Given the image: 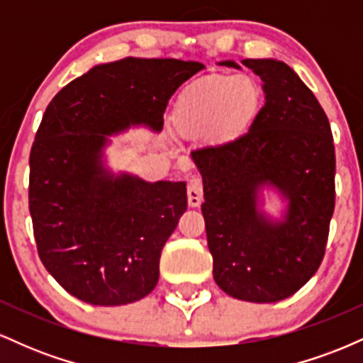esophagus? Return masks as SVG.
Masks as SVG:
<instances>
[{
	"instance_id": "34e87169",
	"label": "esophagus",
	"mask_w": 363,
	"mask_h": 363,
	"mask_svg": "<svg viewBox=\"0 0 363 363\" xmlns=\"http://www.w3.org/2000/svg\"><path fill=\"white\" fill-rule=\"evenodd\" d=\"M203 201V182L199 177H193L187 184V203L191 208H198Z\"/></svg>"
}]
</instances>
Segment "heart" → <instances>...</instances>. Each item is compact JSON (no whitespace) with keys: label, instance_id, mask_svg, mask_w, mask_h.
Masks as SVG:
<instances>
[{"label":"heart","instance_id":"b5f03b06","mask_svg":"<svg viewBox=\"0 0 363 363\" xmlns=\"http://www.w3.org/2000/svg\"><path fill=\"white\" fill-rule=\"evenodd\" d=\"M261 89L251 74H208L181 90L174 104V131L210 148L244 138L261 111Z\"/></svg>","mask_w":363,"mask_h":363}]
</instances>
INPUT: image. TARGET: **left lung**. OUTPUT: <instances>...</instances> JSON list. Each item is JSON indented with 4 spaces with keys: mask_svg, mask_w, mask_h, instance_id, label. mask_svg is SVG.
Listing matches in <instances>:
<instances>
[{
    "mask_svg": "<svg viewBox=\"0 0 363 363\" xmlns=\"http://www.w3.org/2000/svg\"><path fill=\"white\" fill-rule=\"evenodd\" d=\"M220 66L240 69L234 61ZM262 80L264 106L247 135L191 153L203 177L208 249L216 285L245 302L289 298L318 272L335 211V145L326 112L278 60H242ZM286 201L280 219L262 191Z\"/></svg>",
    "mask_w": 363,
    "mask_h": 363,
    "instance_id": "obj_1",
    "label": "left lung"
}]
</instances>
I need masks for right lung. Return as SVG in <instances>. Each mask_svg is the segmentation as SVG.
I'll list each match as a JSON object with an SVG mask.
<instances>
[{"label": "right lung", "instance_id": "add662e5", "mask_svg": "<svg viewBox=\"0 0 363 363\" xmlns=\"http://www.w3.org/2000/svg\"><path fill=\"white\" fill-rule=\"evenodd\" d=\"M201 62L124 57L97 65L49 102L30 150L39 257L91 306H124L155 289L165 242L187 210L186 182L114 174L104 150L133 126L160 133L169 99Z\"/></svg>", "mask_w": 363, "mask_h": 363}]
</instances>
